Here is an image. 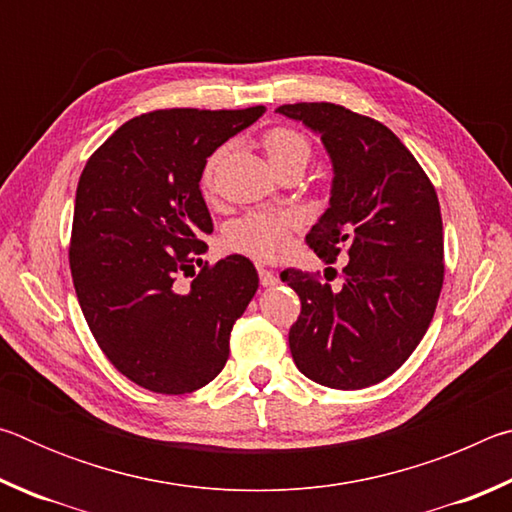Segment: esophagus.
Listing matches in <instances>:
<instances>
[{
    "label": "esophagus",
    "mask_w": 512,
    "mask_h": 512,
    "mask_svg": "<svg viewBox=\"0 0 512 512\" xmlns=\"http://www.w3.org/2000/svg\"><path fill=\"white\" fill-rule=\"evenodd\" d=\"M259 282H262V287H275L277 284V275L271 268H259Z\"/></svg>",
    "instance_id": "34e87169"
}]
</instances>
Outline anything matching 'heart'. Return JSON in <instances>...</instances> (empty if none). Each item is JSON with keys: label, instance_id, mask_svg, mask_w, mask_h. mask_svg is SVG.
<instances>
[{"label": "heart", "instance_id": "heart-1", "mask_svg": "<svg viewBox=\"0 0 512 512\" xmlns=\"http://www.w3.org/2000/svg\"><path fill=\"white\" fill-rule=\"evenodd\" d=\"M262 149L273 171L284 164H305L311 158V142L305 133L291 126L268 128L262 137ZM221 160V151L214 153L203 173V187H212L214 169ZM296 219L282 212H253L237 219L228 230V246L237 253L250 255L264 262L280 259L289 250Z\"/></svg>", "mask_w": 512, "mask_h": 512}]
</instances>
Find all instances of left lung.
I'll return each instance as SVG.
<instances>
[{
	"label": "left lung",
	"instance_id": "1",
	"mask_svg": "<svg viewBox=\"0 0 512 512\" xmlns=\"http://www.w3.org/2000/svg\"><path fill=\"white\" fill-rule=\"evenodd\" d=\"M277 112L320 135L334 167L329 207L307 235L318 257L345 250L343 287L287 268L300 316L289 348L302 375L357 391L418 348L443 289V219L436 189L391 128L336 103H287Z\"/></svg>",
	"mask_w": 512,
	"mask_h": 512
}]
</instances>
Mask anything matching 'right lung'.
I'll list each match as a JSON object with an SVG mask.
<instances>
[{
	"mask_svg": "<svg viewBox=\"0 0 512 512\" xmlns=\"http://www.w3.org/2000/svg\"><path fill=\"white\" fill-rule=\"evenodd\" d=\"M264 110L146 112L81 173L69 241L76 298L108 361L146 391L194 393L228 361L232 325L259 277L241 255L201 259L214 225L198 183L207 158ZM194 263L202 273L178 292L175 275Z\"/></svg>",
	"mask_w": 512,
	"mask_h": 512,
	"instance_id": "right-lung-1",
	"label": "right lung"
}]
</instances>
